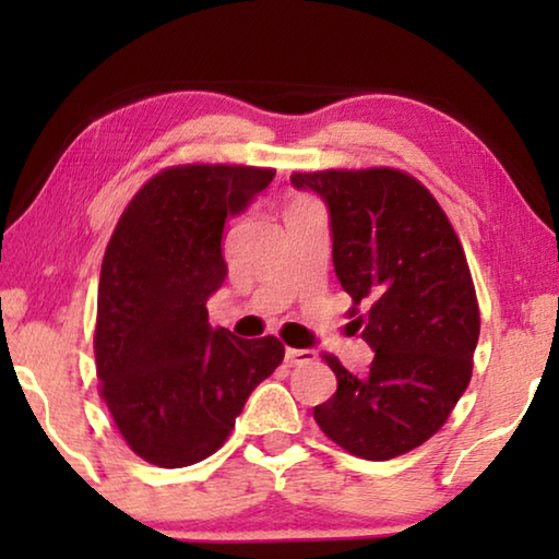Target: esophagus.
I'll use <instances>...</instances> for the list:
<instances>
[{
	"instance_id": "obj_1",
	"label": "esophagus",
	"mask_w": 559,
	"mask_h": 559,
	"mask_svg": "<svg viewBox=\"0 0 559 559\" xmlns=\"http://www.w3.org/2000/svg\"><path fill=\"white\" fill-rule=\"evenodd\" d=\"M316 359H318V355L313 353V349H293V347L286 349V362L290 367L310 365V362H316Z\"/></svg>"
}]
</instances>
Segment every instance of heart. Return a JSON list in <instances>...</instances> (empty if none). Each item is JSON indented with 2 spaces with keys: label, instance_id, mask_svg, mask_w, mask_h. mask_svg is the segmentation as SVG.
I'll return each instance as SVG.
<instances>
[{
  "label": "heart",
  "instance_id": "obj_1",
  "mask_svg": "<svg viewBox=\"0 0 559 559\" xmlns=\"http://www.w3.org/2000/svg\"><path fill=\"white\" fill-rule=\"evenodd\" d=\"M293 206H310V204H308V202H296Z\"/></svg>",
  "mask_w": 559,
  "mask_h": 559
}]
</instances>
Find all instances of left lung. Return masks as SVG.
<instances>
[{
  "mask_svg": "<svg viewBox=\"0 0 559 559\" xmlns=\"http://www.w3.org/2000/svg\"><path fill=\"white\" fill-rule=\"evenodd\" d=\"M290 182L328 204L340 286L370 306L355 320L374 349L370 372L355 377L325 355L337 392L313 409L318 427L359 459L402 456L443 427L471 382L480 313L466 253L429 189L400 169Z\"/></svg>",
  "mask_w": 559,
  "mask_h": 559,
  "instance_id": "8db88e82",
  "label": "left lung"
}]
</instances>
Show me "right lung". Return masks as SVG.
Returning <instances> with one entry per match:
<instances>
[{
	"instance_id": "obj_1",
	"label": "right lung",
	"mask_w": 559,
	"mask_h": 559,
	"mask_svg": "<svg viewBox=\"0 0 559 559\" xmlns=\"http://www.w3.org/2000/svg\"><path fill=\"white\" fill-rule=\"evenodd\" d=\"M273 169L167 167L132 197L103 257L93 347L100 396L128 447L182 468L222 447L249 394L283 362L276 337L210 325L222 288V234Z\"/></svg>"
}]
</instances>
